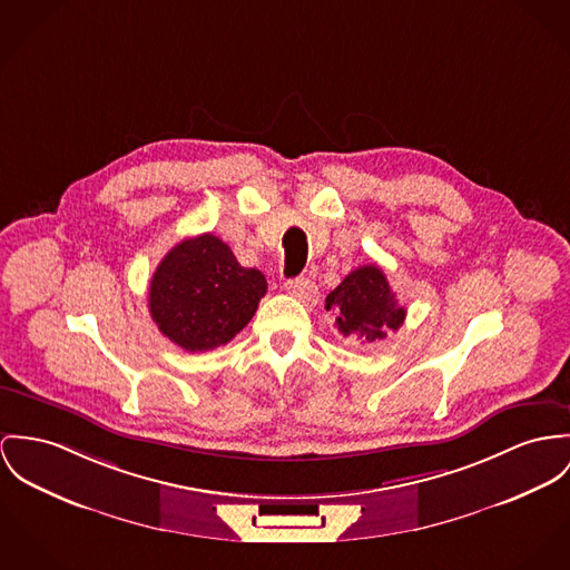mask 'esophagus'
I'll return each mask as SVG.
<instances>
[{
    "label": "esophagus",
    "instance_id": "obj_1",
    "mask_svg": "<svg viewBox=\"0 0 570 570\" xmlns=\"http://www.w3.org/2000/svg\"><path fill=\"white\" fill-rule=\"evenodd\" d=\"M284 288L288 295L302 299V302H312L316 297V286L314 282H309L307 277H295V279H286Z\"/></svg>",
    "mask_w": 570,
    "mask_h": 570
}]
</instances>
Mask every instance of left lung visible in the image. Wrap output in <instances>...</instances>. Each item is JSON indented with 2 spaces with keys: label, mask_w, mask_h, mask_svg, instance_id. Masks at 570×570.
Segmentation results:
<instances>
[{
  "label": "left lung",
  "mask_w": 570,
  "mask_h": 570,
  "mask_svg": "<svg viewBox=\"0 0 570 570\" xmlns=\"http://www.w3.org/2000/svg\"><path fill=\"white\" fill-rule=\"evenodd\" d=\"M325 309L336 314V327L343 336H357L368 343L386 338L405 321V307L399 306L384 271L364 264L325 297Z\"/></svg>",
  "instance_id": "1"
}]
</instances>
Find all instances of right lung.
Here are the masks:
<instances>
[{
	"instance_id": "right-lung-1",
	"label": "right lung",
	"mask_w": 570,
	"mask_h": 570,
	"mask_svg": "<svg viewBox=\"0 0 570 570\" xmlns=\"http://www.w3.org/2000/svg\"><path fill=\"white\" fill-rule=\"evenodd\" d=\"M266 293L258 268L240 266L213 234L186 238L158 264L149 282V312L177 347L217 350L256 314Z\"/></svg>"
}]
</instances>
